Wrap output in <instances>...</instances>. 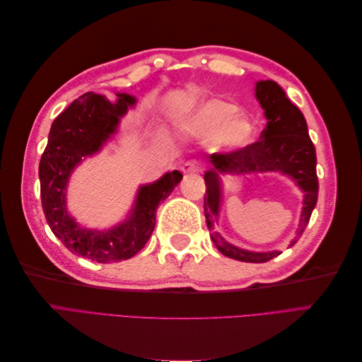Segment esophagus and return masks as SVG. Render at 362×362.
<instances>
[{"instance_id":"34e87169","label":"esophagus","mask_w":362,"mask_h":362,"mask_svg":"<svg viewBox=\"0 0 362 362\" xmlns=\"http://www.w3.org/2000/svg\"><path fill=\"white\" fill-rule=\"evenodd\" d=\"M181 170H182L184 173H193V172H199V170H201V164H199L198 161H194V160H189V161H185V163L182 164Z\"/></svg>"}]
</instances>
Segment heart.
I'll return each mask as SVG.
<instances>
[{
  "label": "heart",
  "mask_w": 362,
  "mask_h": 362,
  "mask_svg": "<svg viewBox=\"0 0 362 362\" xmlns=\"http://www.w3.org/2000/svg\"><path fill=\"white\" fill-rule=\"evenodd\" d=\"M234 112L233 104L221 100L208 101L194 115L193 127L206 136H213L218 148H246L255 139V127L246 115Z\"/></svg>",
  "instance_id": "heart-1"
}]
</instances>
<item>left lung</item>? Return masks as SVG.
Segmentation results:
<instances>
[{
	"mask_svg": "<svg viewBox=\"0 0 362 362\" xmlns=\"http://www.w3.org/2000/svg\"><path fill=\"white\" fill-rule=\"evenodd\" d=\"M257 100L264 110L267 124L262 129L258 141L242 149L229 152H214L208 161L213 169L205 172V196L204 211L206 225L210 228V237L216 247L225 257L245 262H266L278 257L281 252H249L238 249L222 238L213 229L217 222L218 205H221L222 185L221 173H250V172H281L291 177L303 190V210L300 216L298 235L291 246L298 242L306 225L319 196V178L315 170V148L308 134V127L302 112L296 107L275 81L257 83Z\"/></svg>",
	"mask_w": 362,
	"mask_h": 362,
	"instance_id": "left-lung-1",
	"label": "left lung"
}]
</instances>
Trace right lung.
I'll list each match as a JSON object with an SVG mask.
<instances>
[{
    "instance_id": "obj_1",
    "label": "right lung",
    "mask_w": 362,
    "mask_h": 362,
    "mask_svg": "<svg viewBox=\"0 0 362 362\" xmlns=\"http://www.w3.org/2000/svg\"><path fill=\"white\" fill-rule=\"evenodd\" d=\"M117 96L116 104L93 92L75 100L52 122L39 164L42 208L51 231L72 254L96 262H117L134 257L154 231L158 205L182 178L181 172L173 170L157 182L140 187L128 221L108 231L81 228L69 216L64 194L74 168L83 157L101 149L116 131L119 117L134 104L129 95Z\"/></svg>"
}]
</instances>
